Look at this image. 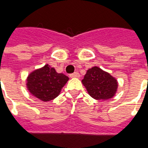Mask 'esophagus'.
<instances>
[{
  "mask_svg": "<svg viewBox=\"0 0 148 148\" xmlns=\"http://www.w3.org/2000/svg\"><path fill=\"white\" fill-rule=\"evenodd\" d=\"M71 78H79V73H78V72H75V73H72L69 75Z\"/></svg>",
  "mask_w": 148,
  "mask_h": 148,
  "instance_id": "esophagus-1",
  "label": "esophagus"
}]
</instances>
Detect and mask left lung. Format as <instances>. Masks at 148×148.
<instances>
[{
    "label": "left lung",
    "instance_id": "1",
    "mask_svg": "<svg viewBox=\"0 0 148 148\" xmlns=\"http://www.w3.org/2000/svg\"><path fill=\"white\" fill-rule=\"evenodd\" d=\"M82 82L89 94L96 99L112 98L118 86L116 79L97 66L87 70Z\"/></svg>",
    "mask_w": 148,
    "mask_h": 148
}]
</instances>
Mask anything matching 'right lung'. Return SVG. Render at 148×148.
<instances>
[{
	"mask_svg": "<svg viewBox=\"0 0 148 148\" xmlns=\"http://www.w3.org/2000/svg\"><path fill=\"white\" fill-rule=\"evenodd\" d=\"M68 80V76L45 65L28 75L27 87L33 96L44 102L50 101L58 97Z\"/></svg>",
	"mask_w": 148,
	"mask_h": 148,
	"instance_id": "1",
	"label": "right lung"
}]
</instances>
